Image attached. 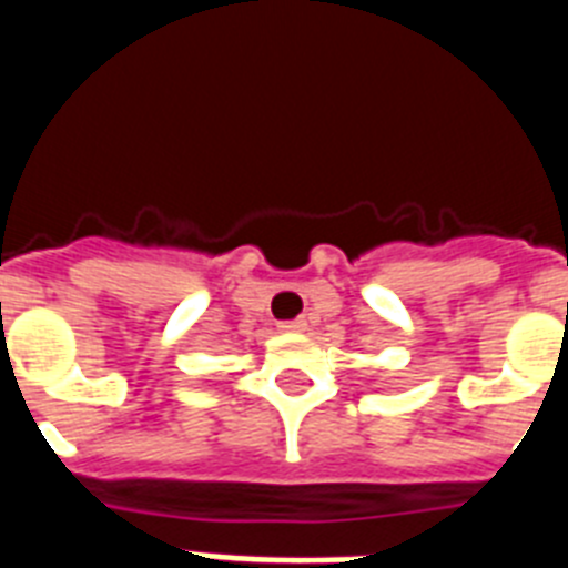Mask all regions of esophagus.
Wrapping results in <instances>:
<instances>
[{
  "label": "esophagus",
  "mask_w": 568,
  "mask_h": 568,
  "mask_svg": "<svg viewBox=\"0 0 568 568\" xmlns=\"http://www.w3.org/2000/svg\"><path fill=\"white\" fill-rule=\"evenodd\" d=\"M281 333H304L307 329V321L304 318H295V321H281L278 324Z\"/></svg>",
  "instance_id": "obj_1"
}]
</instances>
